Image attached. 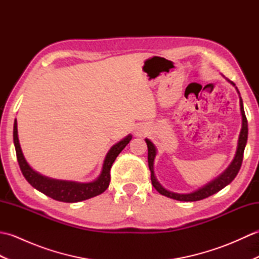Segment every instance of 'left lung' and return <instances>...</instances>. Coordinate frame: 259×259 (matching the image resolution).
Here are the masks:
<instances>
[{"label": "left lung", "mask_w": 259, "mask_h": 259, "mask_svg": "<svg viewBox=\"0 0 259 259\" xmlns=\"http://www.w3.org/2000/svg\"><path fill=\"white\" fill-rule=\"evenodd\" d=\"M227 81H229V80H227ZM229 82L235 87L234 82H232V81H229ZM236 90H237L238 95H239V91L237 88H236ZM239 104H240V113H241V129H240V134L238 137L237 149H236V153H235L233 161L230 162L228 168L225 170L223 174L219 175L217 178H214L213 180L210 181V183H208L207 185L201 187V188L197 189L192 192H189V194H177V192L169 191L166 188H163V187L160 185V183H159L155 176V170H153V163H155L157 149H156L155 145H153L149 139H145L147 147H148V164H149V169L151 171V183L159 194H161L168 198H172V199L179 200V201H197V200L205 199V198L216 194V192L222 190L227 185L232 183L236 176H237L239 169L241 167V162H243V157H244V150H245V147L247 144V137H248V123H247V119H246L245 111H244V104H243V100H241L240 96H239Z\"/></svg>", "instance_id": "obj_1"}]
</instances>
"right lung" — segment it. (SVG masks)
Segmentation results:
<instances>
[{"label":"right lung","mask_w":259,"mask_h":259,"mask_svg":"<svg viewBox=\"0 0 259 259\" xmlns=\"http://www.w3.org/2000/svg\"><path fill=\"white\" fill-rule=\"evenodd\" d=\"M131 139H133V136L128 135L125 138L119 141L118 144L110 148V150L108 151L103 160L101 174L99 175V177L96 180L90 181V183H79V181L72 180L53 179L33 170L25 160L23 152H22L21 149L16 119L13 126V141L16 151V158H18L19 166L24 178L32 187L41 191L42 194L53 198L54 200L63 202H78L87 200L106 191L110 184V169L112 167V163L114 162L119 153L123 150V148L129 144Z\"/></svg>","instance_id":"obj_1"}]
</instances>
